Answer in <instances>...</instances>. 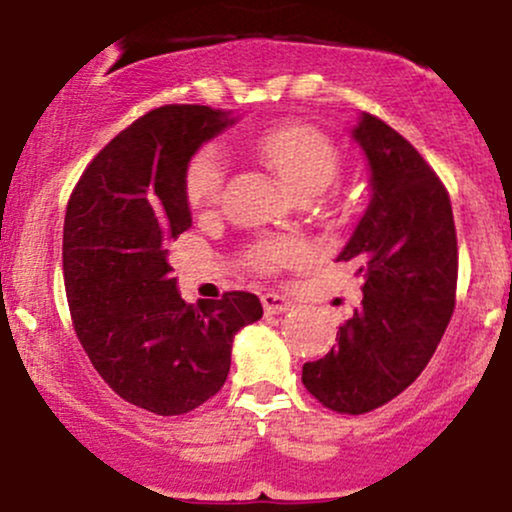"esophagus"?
Returning a JSON list of instances; mask_svg holds the SVG:
<instances>
[{
    "mask_svg": "<svg viewBox=\"0 0 512 512\" xmlns=\"http://www.w3.org/2000/svg\"><path fill=\"white\" fill-rule=\"evenodd\" d=\"M261 302H263V312L266 314H283L287 309L295 307L290 297L275 295V292H266V295L261 297Z\"/></svg>",
    "mask_w": 512,
    "mask_h": 512,
    "instance_id": "1",
    "label": "esophagus"
}]
</instances>
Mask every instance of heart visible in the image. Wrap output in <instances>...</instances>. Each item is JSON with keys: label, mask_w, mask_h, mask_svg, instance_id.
<instances>
[{"label": "heart", "mask_w": 512, "mask_h": 512, "mask_svg": "<svg viewBox=\"0 0 512 512\" xmlns=\"http://www.w3.org/2000/svg\"><path fill=\"white\" fill-rule=\"evenodd\" d=\"M258 152L297 198L321 193L338 174L336 147L324 132L312 125H283L266 132L258 142ZM225 179V154L217 147L200 149L186 174V191L193 208H215L225 188ZM304 258H307V246L297 239H266L258 241L249 251V263L263 273L295 266Z\"/></svg>", "instance_id": "heart-1"}]
</instances>
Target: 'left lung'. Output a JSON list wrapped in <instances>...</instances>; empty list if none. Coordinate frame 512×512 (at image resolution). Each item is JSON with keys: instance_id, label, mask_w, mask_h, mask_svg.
I'll return each mask as SVG.
<instances>
[{"instance_id": "obj_1", "label": "left lung", "mask_w": 512, "mask_h": 512, "mask_svg": "<svg viewBox=\"0 0 512 512\" xmlns=\"http://www.w3.org/2000/svg\"><path fill=\"white\" fill-rule=\"evenodd\" d=\"M370 169V203L336 256L363 275V304L302 382L326 409L365 413L426 370L455 312L457 234L435 171L370 113L350 128Z\"/></svg>"}]
</instances>
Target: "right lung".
<instances>
[{"mask_svg": "<svg viewBox=\"0 0 512 512\" xmlns=\"http://www.w3.org/2000/svg\"><path fill=\"white\" fill-rule=\"evenodd\" d=\"M237 120L210 106L149 111L96 154L67 205L62 266L79 343L113 392L159 416L220 392L234 336L263 317L251 292L188 304L166 249L193 225V154Z\"/></svg>", "mask_w": 512, "mask_h": 512, "instance_id": "obj_1", "label": "right lung"}]
</instances>
